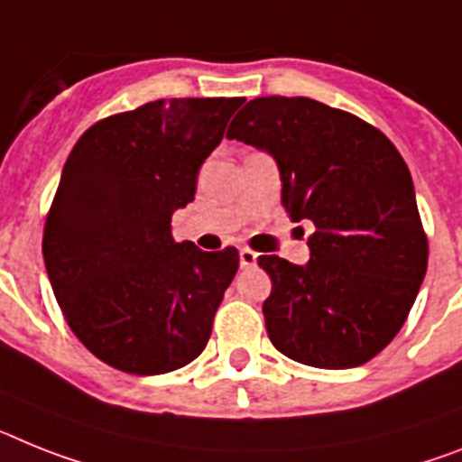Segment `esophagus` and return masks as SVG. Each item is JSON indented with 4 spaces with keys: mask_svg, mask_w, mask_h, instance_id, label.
Returning a JSON list of instances; mask_svg holds the SVG:
<instances>
[{
    "mask_svg": "<svg viewBox=\"0 0 462 462\" xmlns=\"http://www.w3.org/2000/svg\"><path fill=\"white\" fill-rule=\"evenodd\" d=\"M258 263V254L251 249H242L239 251V265L242 267H254Z\"/></svg>",
    "mask_w": 462,
    "mask_h": 462,
    "instance_id": "1",
    "label": "esophagus"
}]
</instances>
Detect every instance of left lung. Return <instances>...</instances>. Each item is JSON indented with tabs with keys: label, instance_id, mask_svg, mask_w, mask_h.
<instances>
[{
	"label": "left lung",
	"instance_id": "8db88e82",
	"mask_svg": "<svg viewBox=\"0 0 462 462\" xmlns=\"http://www.w3.org/2000/svg\"><path fill=\"white\" fill-rule=\"evenodd\" d=\"M227 138L270 154L291 220L315 225L305 265L258 258L273 279L263 303L273 345L317 369L374 359L404 327L428 270L416 189L397 147L350 112L284 96L249 100Z\"/></svg>",
	"mask_w": 462,
	"mask_h": 462
}]
</instances>
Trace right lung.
I'll return each instance as SVG.
<instances>
[{
    "instance_id": "1",
    "label": "right lung",
    "mask_w": 462,
    "mask_h": 462,
    "mask_svg": "<svg viewBox=\"0 0 462 462\" xmlns=\"http://www.w3.org/2000/svg\"><path fill=\"white\" fill-rule=\"evenodd\" d=\"M244 98L154 100L93 124L72 147L44 227V263L69 328L135 375L201 355L237 249L178 244L171 216Z\"/></svg>"
}]
</instances>
